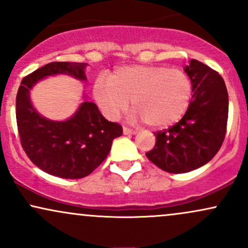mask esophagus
I'll return each instance as SVG.
<instances>
[{
  "mask_svg": "<svg viewBox=\"0 0 248 248\" xmlns=\"http://www.w3.org/2000/svg\"><path fill=\"white\" fill-rule=\"evenodd\" d=\"M124 135H135L136 132H135V130L130 129V128L124 127Z\"/></svg>",
  "mask_w": 248,
  "mask_h": 248,
  "instance_id": "1",
  "label": "esophagus"
}]
</instances>
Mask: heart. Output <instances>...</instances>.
Here are the masks:
<instances>
[{
    "label": "heart",
    "mask_w": 248,
    "mask_h": 248,
    "mask_svg": "<svg viewBox=\"0 0 248 248\" xmlns=\"http://www.w3.org/2000/svg\"><path fill=\"white\" fill-rule=\"evenodd\" d=\"M95 102L106 118L115 120L132 100V119L150 128H167L186 114L192 96V82L179 69L161 65H130L115 70L108 81L93 86Z\"/></svg>",
    "instance_id": "obj_1"
}]
</instances>
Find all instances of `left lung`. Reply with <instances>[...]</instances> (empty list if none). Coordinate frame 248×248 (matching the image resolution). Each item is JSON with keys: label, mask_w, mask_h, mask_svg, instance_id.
<instances>
[{"label": "left lung", "mask_w": 248, "mask_h": 248, "mask_svg": "<svg viewBox=\"0 0 248 248\" xmlns=\"http://www.w3.org/2000/svg\"><path fill=\"white\" fill-rule=\"evenodd\" d=\"M184 71L192 82V99L183 118L155 134L148 160L170 173L203 167L223 144L229 116V94L224 79L203 62L191 59Z\"/></svg>", "instance_id": "left-lung-1"}]
</instances>
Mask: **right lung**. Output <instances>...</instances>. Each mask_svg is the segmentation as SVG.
<instances>
[{"label":"right lung","instance_id":"obj_1","mask_svg":"<svg viewBox=\"0 0 248 248\" xmlns=\"http://www.w3.org/2000/svg\"><path fill=\"white\" fill-rule=\"evenodd\" d=\"M86 62H49L23 78L17 92V128L25 154L43 171L61 178L86 177L105 161L113 140L122 135L120 124L106 120L86 96L64 121L46 119L33 107L30 91L39 80L66 75L86 81Z\"/></svg>","mask_w":248,"mask_h":248}]
</instances>
